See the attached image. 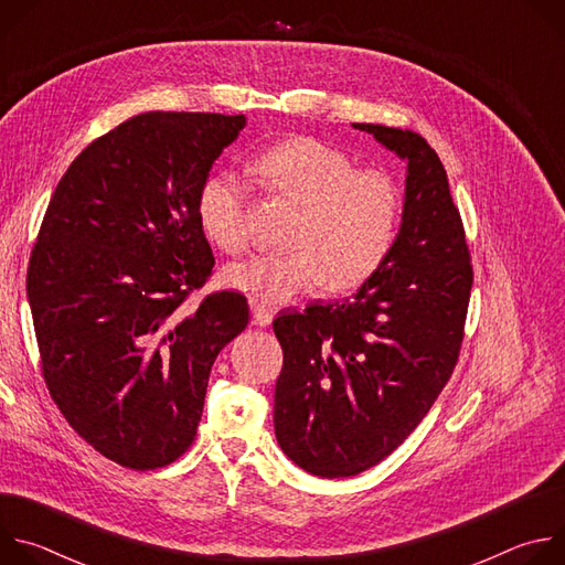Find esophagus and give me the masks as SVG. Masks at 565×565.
I'll return each mask as SVG.
<instances>
[{"instance_id": "34e87169", "label": "esophagus", "mask_w": 565, "mask_h": 565, "mask_svg": "<svg viewBox=\"0 0 565 565\" xmlns=\"http://www.w3.org/2000/svg\"><path fill=\"white\" fill-rule=\"evenodd\" d=\"M250 312H253V327H262V329H266V327H270V321H273V310H268V308H264L262 303H250Z\"/></svg>"}]
</instances>
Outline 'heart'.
Instances as JSON below:
<instances>
[{
  "mask_svg": "<svg viewBox=\"0 0 565 565\" xmlns=\"http://www.w3.org/2000/svg\"><path fill=\"white\" fill-rule=\"evenodd\" d=\"M262 181L301 205L297 250L253 255L225 270V284L262 306H281L331 284L366 281L393 248L399 221L395 183L377 170H355L351 156L315 138H290L255 163ZM250 185L234 172H214L199 194V218L227 253L248 246Z\"/></svg>",
  "mask_w": 565,
  "mask_h": 565,
  "instance_id": "obj_1",
  "label": "heart"
}]
</instances>
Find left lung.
<instances>
[{"mask_svg":"<svg viewBox=\"0 0 565 565\" xmlns=\"http://www.w3.org/2000/svg\"><path fill=\"white\" fill-rule=\"evenodd\" d=\"M353 127L407 163L393 248L353 297L273 321L284 349L275 436L321 478L377 465L420 425L456 366L473 281L438 153L414 131Z\"/></svg>","mask_w":565,"mask_h":565,"instance_id":"1","label":"left lung"}]
</instances>
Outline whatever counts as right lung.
Listing matches in <instances>:
<instances>
[{
	"label": "right lung",
	"mask_w": 565,
	"mask_h": 565,
	"mask_svg": "<svg viewBox=\"0 0 565 565\" xmlns=\"http://www.w3.org/2000/svg\"><path fill=\"white\" fill-rule=\"evenodd\" d=\"M244 127V114L134 116L73 160L44 214L26 275L44 380L122 467H166L192 445L212 364L248 327L230 290L179 310L214 266L201 188Z\"/></svg>",
	"instance_id": "add662e5"
}]
</instances>
